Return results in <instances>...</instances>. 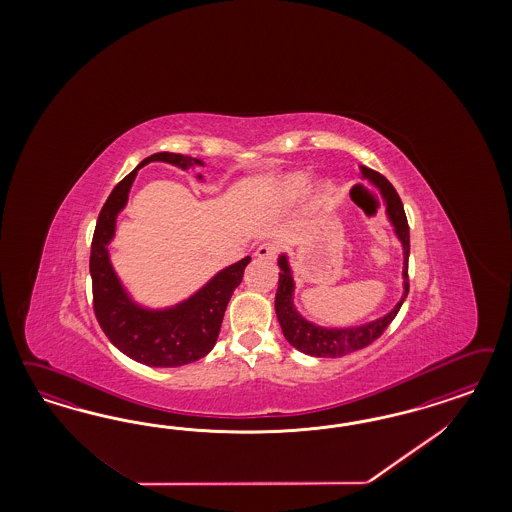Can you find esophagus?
<instances>
[{"label": "esophagus", "instance_id": "esophagus-1", "mask_svg": "<svg viewBox=\"0 0 512 512\" xmlns=\"http://www.w3.org/2000/svg\"><path fill=\"white\" fill-rule=\"evenodd\" d=\"M255 257H257V259H263V261H276V257H278V248H276V244L266 242V244L257 248V251H255Z\"/></svg>", "mask_w": 512, "mask_h": 512}]
</instances>
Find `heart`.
I'll list each match as a JSON object with an SVG mask.
<instances>
[{
    "label": "heart",
    "instance_id": "heart-1",
    "mask_svg": "<svg viewBox=\"0 0 512 512\" xmlns=\"http://www.w3.org/2000/svg\"><path fill=\"white\" fill-rule=\"evenodd\" d=\"M308 182H310V178H308V174H304V172H293V174H287L281 182L278 184V199L279 202H283V204H289V202H295L304 191H306V187H308ZM326 193H328V186L319 187L317 189V197H315V202L319 204V202H323V199L326 197Z\"/></svg>",
    "mask_w": 512,
    "mask_h": 512
}]
</instances>
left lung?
<instances>
[{
    "label": "left lung",
    "mask_w": 512,
    "mask_h": 512,
    "mask_svg": "<svg viewBox=\"0 0 512 512\" xmlns=\"http://www.w3.org/2000/svg\"><path fill=\"white\" fill-rule=\"evenodd\" d=\"M362 178H368L373 186L377 187L387 204V216L394 227V233L402 242L403 248V295L400 302L388 311L387 315L364 323L360 326H347V328H328L319 326L302 317L295 308V279L289 264V257L281 253L278 259L279 281L276 291V313H278L279 326L283 330L285 340L289 341L295 349L304 355L317 358H340L355 353L358 349L368 347L372 341L377 340L387 326L394 321L398 311L402 308L403 300L409 293V276H407V263H409V225L403 212L402 199L398 197L396 189L388 182L385 176L372 171L368 167H360Z\"/></svg>",
    "instance_id": "1"
}]
</instances>
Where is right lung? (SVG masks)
<instances>
[{"instance_id":"1","label":"right lung","mask_w":512,"mask_h":512,"mask_svg":"<svg viewBox=\"0 0 512 512\" xmlns=\"http://www.w3.org/2000/svg\"><path fill=\"white\" fill-rule=\"evenodd\" d=\"M152 161L171 163L182 171L204 165L201 159L189 155L159 152L140 161L137 169L112 189L99 212L93 233L90 253L93 311L107 338L124 355L146 366L176 368L206 357L214 349L227 304L244 278L251 257L219 270L195 295L176 306L150 310L137 304L125 291L110 263L109 244L137 171ZM197 178L202 180L201 174H197Z\"/></svg>"}]
</instances>
